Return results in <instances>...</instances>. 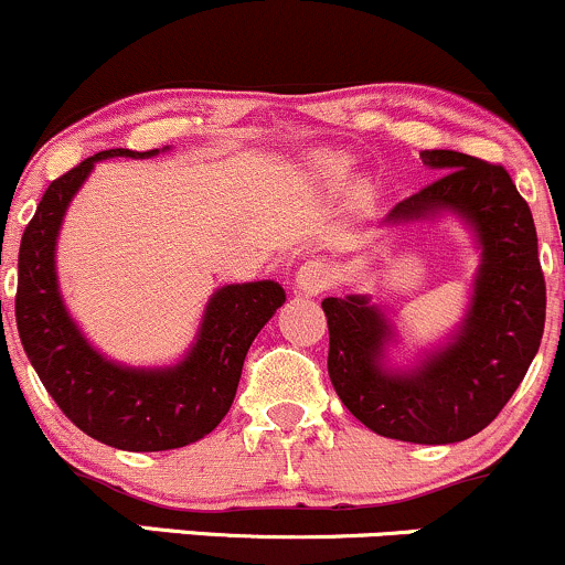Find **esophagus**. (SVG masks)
Returning a JSON list of instances; mask_svg holds the SVG:
<instances>
[{
	"label": "esophagus",
	"mask_w": 565,
	"mask_h": 565,
	"mask_svg": "<svg viewBox=\"0 0 565 565\" xmlns=\"http://www.w3.org/2000/svg\"><path fill=\"white\" fill-rule=\"evenodd\" d=\"M330 278L332 268L324 259H308V263H302L295 273V289H300L302 295L324 292V289L330 287Z\"/></svg>",
	"instance_id": "obj_1"
}]
</instances>
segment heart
<instances>
[{
	"mask_svg": "<svg viewBox=\"0 0 565 565\" xmlns=\"http://www.w3.org/2000/svg\"><path fill=\"white\" fill-rule=\"evenodd\" d=\"M349 158L338 152H327L313 158V171L319 173L321 179H327V182H343V179L349 177Z\"/></svg>",
	"mask_w": 565,
	"mask_h": 565,
	"instance_id": "b5f03b06",
	"label": "heart"
}]
</instances>
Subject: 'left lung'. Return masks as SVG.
I'll return each instance as SVG.
<instances>
[{
	"label": "left lung",
	"mask_w": 565,
	"mask_h": 565,
	"mask_svg": "<svg viewBox=\"0 0 565 565\" xmlns=\"http://www.w3.org/2000/svg\"><path fill=\"white\" fill-rule=\"evenodd\" d=\"M431 184L396 203L383 225L454 216L480 254L461 324L443 343L394 362L402 338L370 295L327 297V370L343 405L388 439L450 445L501 413L534 362L544 332L542 265L529 203L501 166L456 150H424Z\"/></svg>",
	"instance_id": "left-lung-1"
}]
</instances>
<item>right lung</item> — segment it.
Instances as JSON below:
<instances>
[{
    "mask_svg": "<svg viewBox=\"0 0 565 565\" xmlns=\"http://www.w3.org/2000/svg\"><path fill=\"white\" fill-rule=\"evenodd\" d=\"M104 150L51 182L18 252L15 321L31 367L55 405L98 443L154 454L198 443L233 405L246 351L284 306L278 281L225 284L209 297L195 340L163 367H131L104 356L72 319L61 295L55 246L64 216L96 163L166 152Z\"/></svg>",
    "mask_w": 565,
    "mask_h": 565,
    "instance_id": "add662e5",
    "label": "right lung"
}]
</instances>
